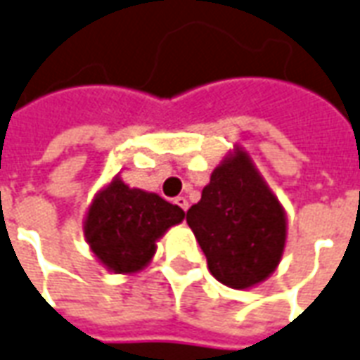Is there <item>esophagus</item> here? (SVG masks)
Returning a JSON list of instances; mask_svg holds the SVG:
<instances>
[{"instance_id":"obj_1","label":"esophagus","mask_w":360,"mask_h":360,"mask_svg":"<svg viewBox=\"0 0 360 360\" xmlns=\"http://www.w3.org/2000/svg\"><path fill=\"white\" fill-rule=\"evenodd\" d=\"M175 204H177L183 212H187L188 210V200L185 198V196H177V198H175Z\"/></svg>"}]
</instances>
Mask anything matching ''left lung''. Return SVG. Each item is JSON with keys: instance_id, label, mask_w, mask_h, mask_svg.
Returning a JSON list of instances; mask_svg holds the SVG:
<instances>
[{"instance_id": "8db88e82", "label": "left lung", "mask_w": 360, "mask_h": 360, "mask_svg": "<svg viewBox=\"0 0 360 360\" xmlns=\"http://www.w3.org/2000/svg\"><path fill=\"white\" fill-rule=\"evenodd\" d=\"M210 273L229 288H254L275 273L288 221L276 194L244 146H234L210 175L202 198L187 212Z\"/></svg>"}]
</instances>
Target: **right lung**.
Segmentation results:
<instances>
[{"label":"right lung","mask_w":360,"mask_h":360,"mask_svg":"<svg viewBox=\"0 0 360 360\" xmlns=\"http://www.w3.org/2000/svg\"><path fill=\"white\" fill-rule=\"evenodd\" d=\"M183 219L179 206L129 187L116 175L93 196L84 236L103 267L116 275H135L153 262L156 242Z\"/></svg>","instance_id":"right-lung-1"}]
</instances>
